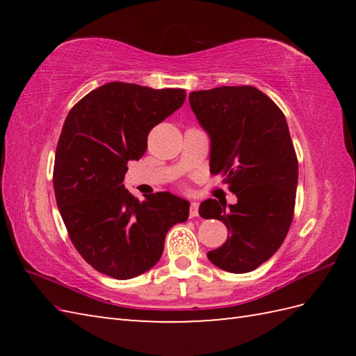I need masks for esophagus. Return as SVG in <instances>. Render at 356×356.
<instances>
[{
    "label": "esophagus",
    "mask_w": 356,
    "mask_h": 356,
    "mask_svg": "<svg viewBox=\"0 0 356 356\" xmlns=\"http://www.w3.org/2000/svg\"><path fill=\"white\" fill-rule=\"evenodd\" d=\"M199 216V203L197 202H191V207H190V217L194 218Z\"/></svg>",
    "instance_id": "esophagus-1"
}]
</instances>
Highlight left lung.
<instances>
[{
	"label": "left lung",
	"instance_id": "1",
	"mask_svg": "<svg viewBox=\"0 0 356 356\" xmlns=\"http://www.w3.org/2000/svg\"><path fill=\"white\" fill-rule=\"evenodd\" d=\"M190 105L209 136V170L225 174L236 205L208 199L199 214L226 225L225 243L208 252L226 272L245 274L269 260L291 228L298 162L286 118L259 88L217 87L190 93Z\"/></svg>",
	"mask_w": 356,
	"mask_h": 356
}]
</instances>
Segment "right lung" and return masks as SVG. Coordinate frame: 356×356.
<instances>
[{
	"label": "right lung",
	"mask_w": 356,
	"mask_h": 356,
	"mask_svg": "<svg viewBox=\"0 0 356 356\" xmlns=\"http://www.w3.org/2000/svg\"><path fill=\"white\" fill-rule=\"evenodd\" d=\"M182 88L108 82L74 105L53 170L56 205L74 248L90 266L130 280L161 260L166 232L190 216V202L168 191L140 202L124 186L128 161L147 151L151 128L185 102Z\"/></svg>",
	"instance_id": "right-lung-1"
}]
</instances>
